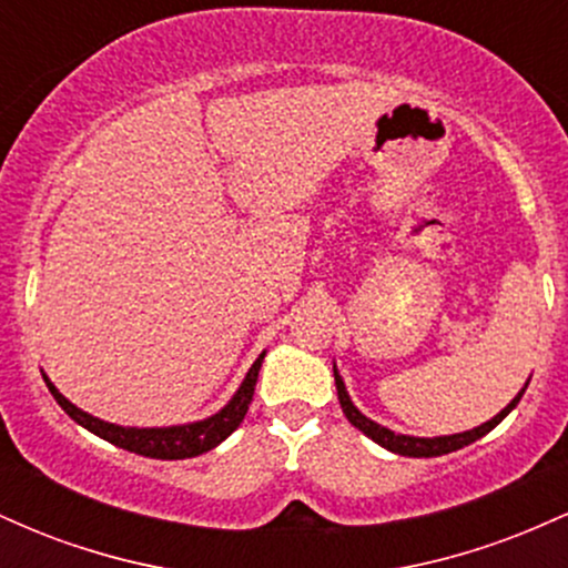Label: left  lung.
<instances>
[{
    "mask_svg": "<svg viewBox=\"0 0 568 568\" xmlns=\"http://www.w3.org/2000/svg\"><path fill=\"white\" fill-rule=\"evenodd\" d=\"M334 379H336L338 403H342V410H344V416H347V419H349V425H355L357 429H361V433H366L371 440L379 443V446L387 448V452L400 454V456H443V454L456 452V448L470 446V443H475L478 438H484L486 433H491V429L497 427L499 422L505 419V416L510 414V410H513L515 406H518V400H520V397H524L526 387H529V382H526V387L520 389V393L515 395L513 400L507 403V406L501 408L497 416H494V419H488L486 425H480V427H475V429H467V433L440 435V438H414V435H397V433H393V429L376 425L374 419H368V416H363L361 410L355 408V403L349 400L347 387H344V382H342V376H338L336 366H334Z\"/></svg>",
    "mask_w": 568,
    "mask_h": 568,
    "instance_id": "obj_1",
    "label": "left lung"
}]
</instances>
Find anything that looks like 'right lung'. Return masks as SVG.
Listing matches in <instances>:
<instances>
[{
	"instance_id": "1",
	"label": "right lung",
	"mask_w": 568,
	"mask_h": 568,
	"mask_svg": "<svg viewBox=\"0 0 568 568\" xmlns=\"http://www.w3.org/2000/svg\"><path fill=\"white\" fill-rule=\"evenodd\" d=\"M264 361V352L256 357L251 371L245 374L243 384L240 389L234 393V397L226 403L219 414L207 416L202 422H192V425H175V427H120L112 425V422H103L90 416L88 410L77 408L74 403H69L67 397L55 389V384L44 376L48 382V389L53 393V397L58 400L71 419L77 425H82L84 429L98 435V438L114 443V446L125 448V452L141 454V456H152V459H189V456H200L211 448H216L221 440H226L234 429L240 427V422L245 419L247 406L253 400V389H256V379H258V368H262Z\"/></svg>"
}]
</instances>
